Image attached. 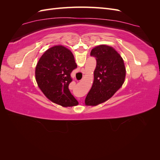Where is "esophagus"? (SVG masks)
<instances>
[{
  "instance_id": "esophagus-1",
  "label": "esophagus",
  "mask_w": 160,
  "mask_h": 160,
  "mask_svg": "<svg viewBox=\"0 0 160 160\" xmlns=\"http://www.w3.org/2000/svg\"><path fill=\"white\" fill-rule=\"evenodd\" d=\"M84 71H85V70H84V69H83V68H82V69H81V71L83 72V73H84V72H85ZM81 102H83V101H81Z\"/></svg>"
}]
</instances>
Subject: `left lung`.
<instances>
[{
    "label": "left lung",
    "instance_id": "obj_1",
    "mask_svg": "<svg viewBox=\"0 0 160 160\" xmlns=\"http://www.w3.org/2000/svg\"><path fill=\"white\" fill-rule=\"evenodd\" d=\"M91 56L95 57L97 64L93 83L85 103L96 106L109 100L122 88L126 70L123 58L112 47L97 46L91 50Z\"/></svg>",
    "mask_w": 160,
    "mask_h": 160
}]
</instances>
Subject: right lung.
Masks as SVG:
<instances>
[{
	"label": "right lung",
	"instance_id": "1",
	"mask_svg": "<svg viewBox=\"0 0 160 160\" xmlns=\"http://www.w3.org/2000/svg\"><path fill=\"white\" fill-rule=\"evenodd\" d=\"M72 52L62 45L48 49L38 60L35 68L38 87L47 99L62 107L79 104L69 89L71 72L77 68Z\"/></svg>",
	"mask_w": 160,
	"mask_h": 160
}]
</instances>
